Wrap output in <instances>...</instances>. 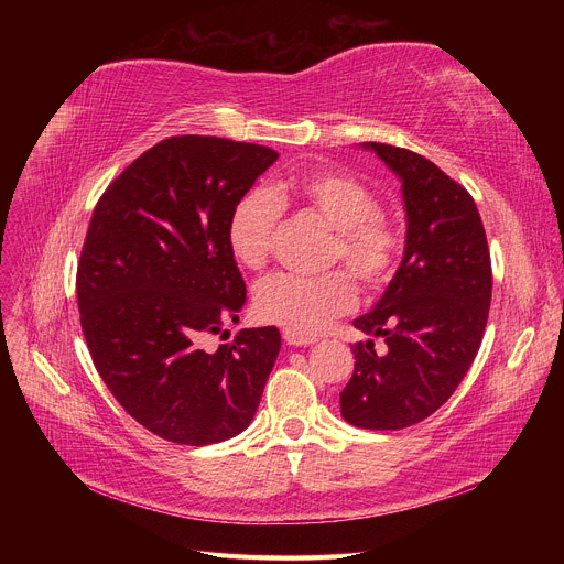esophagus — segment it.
Listing matches in <instances>:
<instances>
[{
	"instance_id": "esophagus-1",
	"label": "esophagus",
	"mask_w": 564,
	"mask_h": 564,
	"mask_svg": "<svg viewBox=\"0 0 564 564\" xmlns=\"http://www.w3.org/2000/svg\"><path fill=\"white\" fill-rule=\"evenodd\" d=\"M283 340H285L288 345H292V347H306V345H313V343H315V338H311V336H302V334H297V332H290V329H285V332H283Z\"/></svg>"
}]
</instances>
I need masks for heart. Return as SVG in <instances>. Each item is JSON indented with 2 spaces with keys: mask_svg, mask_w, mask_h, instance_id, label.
<instances>
[{
  "mask_svg": "<svg viewBox=\"0 0 564 564\" xmlns=\"http://www.w3.org/2000/svg\"><path fill=\"white\" fill-rule=\"evenodd\" d=\"M300 207L317 215L332 230L336 242L332 258L343 260L364 288H379L395 270L400 235L393 221L379 213L377 196L359 181L332 169L294 171L267 189L256 187L240 196L228 217V249L249 270H258L270 253L272 235L283 207ZM357 292L343 272L324 276L272 274L256 288V313L267 319L313 336L347 313Z\"/></svg>",
  "mask_w": 564,
  "mask_h": 564,
  "instance_id": "heart-1",
  "label": "heart"
}]
</instances>
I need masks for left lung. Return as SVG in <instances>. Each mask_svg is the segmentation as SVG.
<instances>
[{
    "label": "left lung",
    "instance_id": "1",
    "mask_svg": "<svg viewBox=\"0 0 564 564\" xmlns=\"http://www.w3.org/2000/svg\"><path fill=\"white\" fill-rule=\"evenodd\" d=\"M402 183L404 253L359 332L383 338L354 343V375L340 393L349 425L402 430L446 402L480 349L491 304L487 235L470 194L434 162L404 148L366 141Z\"/></svg>",
    "mask_w": 564,
    "mask_h": 564
}]
</instances>
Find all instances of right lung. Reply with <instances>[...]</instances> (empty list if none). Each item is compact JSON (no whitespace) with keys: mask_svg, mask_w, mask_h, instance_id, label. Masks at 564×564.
Masks as SVG:
<instances>
[{"mask_svg":"<svg viewBox=\"0 0 564 564\" xmlns=\"http://www.w3.org/2000/svg\"><path fill=\"white\" fill-rule=\"evenodd\" d=\"M272 148L171 137L137 158L98 200L77 267V306L111 395L153 434L207 446L249 427L281 349L276 327L240 329L247 288L228 249V217Z\"/></svg>","mask_w":564,"mask_h":564,"instance_id":"add662e5","label":"right lung"}]
</instances>
